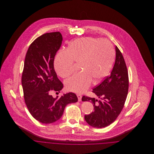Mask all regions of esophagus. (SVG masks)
<instances>
[{
    "label": "esophagus",
    "instance_id": "1",
    "mask_svg": "<svg viewBox=\"0 0 154 154\" xmlns=\"http://www.w3.org/2000/svg\"><path fill=\"white\" fill-rule=\"evenodd\" d=\"M77 97H78V100H79V102H80L81 100L82 96L80 95V94H77Z\"/></svg>",
    "mask_w": 154,
    "mask_h": 154
}]
</instances>
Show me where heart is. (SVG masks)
I'll return each instance as SVG.
<instances>
[{"label":"heart","mask_w":154,"mask_h":154,"mask_svg":"<svg viewBox=\"0 0 154 154\" xmlns=\"http://www.w3.org/2000/svg\"><path fill=\"white\" fill-rule=\"evenodd\" d=\"M115 57L112 44L106 39L83 37L70 42L66 51L59 52L54 60V67L59 76L69 77L73 71L74 62L79 63L82 72L67 79L68 91L75 93L85 92L95 82L103 80L110 72Z\"/></svg>","instance_id":"b5f03b06"}]
</instances>
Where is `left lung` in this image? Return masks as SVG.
I'll return each instance as SVG.
<instances>
[{"instance_id": "left-lung-1", "label": "left lung", "mask_w": 154, "mask_h": 154, "mask_svg": "<svg viewBox=\"0 0 154 154\" xmlns=\"http://www.w3.org/2000/svg\"><path fill=\"white\" fill-rule=\"evenodd\" d=\"M116 61L110 75L92 92L98 99L84 96L82 102L92 103L94 111L85 115V120L90 126L102 128L112 124L122 110L128 92V73L124 58L117 47H116Z\"/></svg>"}]
</instances>
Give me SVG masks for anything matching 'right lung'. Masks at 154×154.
<instances>
[{"label": "right lung", "instance_id": "1", "mask_svg": "<svg viewBox=\"0 0 154 154\" xmlns=\"http://www.w3.org/2000/svg\"><path fill=\"white\" fill-rule=\"evenodd\" d=\"M62 40L59 32L43 34L30 45L25 59L22 75L25 102L31 115L43 124L56 122L62 117L68 104L78 101L72 92L60 98L50 95L51 91L58 93L63 87L54 67Z\"/></svg>", "mask_w": 154, "mask_h": 154}]
</instances>
